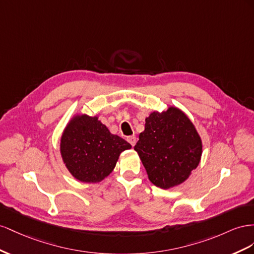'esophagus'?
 I'll return each mask as SVG.
<instances>
[{
	"mask_svg": "<svg viewBox=\"0 0 254 254\" xmlns=\"http://www.w3.org/2000/svg\"><path fill=\"white\" fill-rule=\"evenodd\" d=\"M127 140L131 143V146H135V143H136V137L135 136H128L127 138Z\"/></svg>",
	"mask_w": 254,
	"mask_h": 254,
	"instance_id": "esophagus-1",
	"label": "esophagus"
}]
</instances>
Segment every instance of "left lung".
I'll return each mask as SVG.
<instances>
[{
    "mask_svg": "<svg viewBox=\"0 0 254 254\" xmlns=\"http://www.w3.org/2000/svg\"><path fill=\"white\" fill-rule=\"evenodd\" d=\"M134 150L151 182L167 190L183 183L197 168L202 142L187 116L177 107H169L146 118L144 131L139 134Z\"/></svg>",
    "mask_w": 254,
    "mask_h": 254,
    "instance_id": "8db88e82",
    "label": "left lung"
}]
</instances>
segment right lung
Wrapping results in <instances>:
<instances>
[{"label":"right lung","instance_id":"obj_1","mask_svg":"<svg viewBox=\"0 0 254 254\" xmlns=\"http://www.w3.org/2000/svg\"><path fill=\"white\" fill-rule=\"evenodd\" d=\"M131 144L98 120V117L76 116L64 128L61 153L66 167L75 179L97 183L114 170L122 151Z\"/></svg>","mask_w":254,"mask_h":254}]
</instances>
